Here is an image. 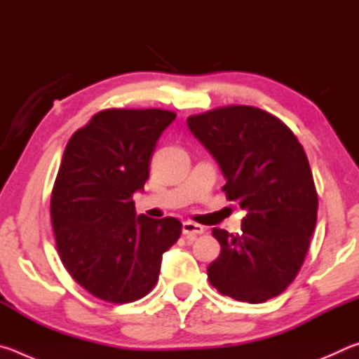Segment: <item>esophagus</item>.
Here are the masks:
<instances>
[{
    "label": "esophagus",
    "mask_w": 359,
    "mask_h": 359,
    "mask_svg": "<svg viewBox=\"0 0 359 359\" xmlns=\"http://www.w3.org/2000/svg\"><path fill=\"white\" fill-rule=\"evenodd\" d=\"M204 231H205L204 226L193 222H184V224H182V233H184V236H187V238H194V236L203 234Z\"/></svg>",
    "instance_id": "1"
}]
</instances>
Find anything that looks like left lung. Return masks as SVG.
<instances>
[{
	"label": "left lung",
	"instance_id": "left-lung-1",
	"mask_svg": "<svg viewBox=\"0 0 359 359\" xmlns=\"http://www.w3.org/2000/svg\"><path fill=\"white\" fill-rule=\"evenodd\" d=\"M187 125L220 166L226 198L245 210L242 233L212 229L222 252L208 267L210 285L250 304L280 294L299 272L317 223L306 151L282 120L258 107L214 109Z\"/></svg>",
	"mask_w": 359,
	"mask_h": 359
}]
</instances>
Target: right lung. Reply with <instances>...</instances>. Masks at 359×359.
Returning <instances> with one entry per match:
<instances>
[{
  "label": "right lung",
  "mask_w": 359,
  "mask_h": 359,
  "mask_svg": "<svg viewBox=\"0 0 359 359\" xmlns=\"http://www.w3.org/2000/svg\"><path fill=\"white\" fill-rule=\"evenodd\" d=\"M175 118L163 109H107L69 139L50 199L60 259L102 301L126 304L155 287L177 218L137 215L156 141Z\"/></svg>",
  "instance_id": "add662e5"
}]
</instances>
